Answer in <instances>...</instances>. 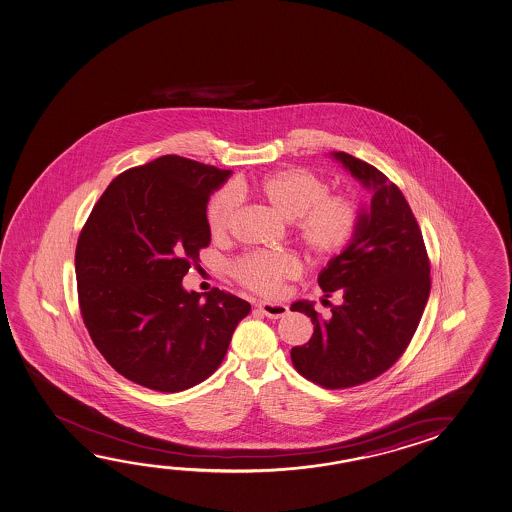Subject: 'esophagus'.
<instances>
[{
  "label": "esophagus",
  "mask_w": 512,
  "mask_h": 512,
  "mask_svg": "<svg viewBox=\"0 0 512 512\" xmlns=\"http://www.w3.org/2000/svg\"><path fill=\"white\" fill-rule=\"evenodd\" d=\"M260 312L264 315H268L271 319H278V317H284L289 308L284 303H271V301H260L259 305Z\"/></svg>",
  "instance_id": "esophagus-1"
}]
</instances>
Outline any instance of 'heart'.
I'll return each instance as SVG.
<instances>
[{
	"instance_id": "obj_1",
	"label": "heart",
	"mask_w": 512,
	"mask_h": 512,
	"mask_svg": "<svg viewBox=\"0 0 512 512\" xmlns=\"http://www.w3.org/2000/svg\"><path fill=\"white\" fill-rule=\"evenodd\" d=\"M255 195L284 220L292 221L299 246L314 259H330L351 243L360 209L353 198L330 195V186L307 168L269 173L252 186L241 182L218 191L207 207V225L214 239L227 236L236 214L237 197ZM237 280L260 294H278L285 280L298 275V260L287 253H250L234 264Z\"/></svg>"
}]
</instances>
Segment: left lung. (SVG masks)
Instances as JSON below:
<instances>
[{"label":"left lung","instance_id":"obj_1","mask_svg":"<svg viewBox=\"0 0 512 512\" xmlns=\"http://www.w3.org/2000/svg\"><path fill=\"white\" fill-rule=\"evenodd\" d=\"M372 193L351 243L319 273V287L342 303L321 317L310 301H294L314 335L291 349L301 376L324 388H347L378 378L408 347L431 291L424 237L401 189L378 168L346 152H331Z\"/></svg>","mask_w":512,"mask_h":512}]
</instances>
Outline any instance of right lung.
<instances>
[{
    "mask_svg": "<svg viewBox=\"0 0 512 512\" xmlns=\"http://www.w3.org/2000/svg\"><path fill=\"white\" fill-rule=\"evenodd\" d=\"M228 170L163 156L120 173L76 246L81 315L118 374L158 392L202 383L225 358L250 303L182 287L211 243L207 202Z\"/></svg>",
    "mask_w": 512,
    "mask_h": 512,
    "instance_id": "1",
    "label": "right lung"
}]
</instances>
